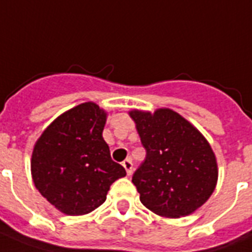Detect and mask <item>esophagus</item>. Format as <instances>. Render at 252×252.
<instances>
[{"label": "esophagus", "mask_w": 252, "mask_h": 252, "mask_svg": "<svg viewBox=\"0 0 252 252\" xmlns=\"http://www.w3.org/2000/svg\"><path fill=\"white\" fill-rule=\"evenodd\" d=\"M123 167L126 168V175H128V176L132 175V172H133V163H132V160H130V159H126V160L123 161Z\"/></svg>", "instance_id": "obj_1"}]
</instances>
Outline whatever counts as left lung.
I'll list each match as a JSON object with an SVG mask.
<instances>
[{"label":"left lung","mask_w":252,"mask_h":252,"mask_svg":"<svg viewBox=\"0 0 252 252\" xmlns=\"http://www.w3.org/2000/svg\"><path fill=\"white\" fill-rule=\"evenodd\" d=\"M129 116L146 150L132 177L141 203L164 218L193 214L218 184V161L206 137L171 108L132 110Z\"/></svg>","instance_id":"8db88e82"}]
</instances>
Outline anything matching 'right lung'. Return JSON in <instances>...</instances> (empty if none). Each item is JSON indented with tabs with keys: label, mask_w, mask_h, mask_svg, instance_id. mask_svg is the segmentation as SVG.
I'll return each instance as SVG.
<instances>
[{
	"label": "right lung",
	"mask_w": 252,
	"mask_h": 252,
	"mask_svg": "<svg viewBox=\"0 0 252 252\" xmlns=\"http://www.w3.org/2000/svg\"><path fill=\"white\" fill-rule=\"evenodd\" d=\"M107 112L85 102L59 115L34 144L31 173L36 189L58 211L79 216L106 200L114 181L126 175L102 137Z\"/></svg>",
	"instance_id": "add662e5"
}]
</instances>
